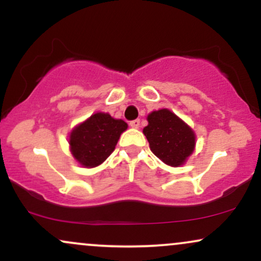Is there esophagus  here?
I'll list each match as a JSON object with an SVG mask.
<instances>
[{
	"mask_svg": "<svg viewBox=\"0 0 261 261\" xmlns=\"http://www.w3.org/2000/svg\"><path fill=\"white\" fill-rule=\"evenodd\" d=\"M130 126L134 127V128H139L140 127V120H139V119L130 121Z\"/></svg>",
	"mask_w": 261,
	"mask_h": 261,
	"instance_id": "esophagus-1",
	"label": "esophagus"
}]
</instances>
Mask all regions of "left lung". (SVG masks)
Masks as SVG:
<instances>
[{
  "label": "left lung",
  "mask_w": 261,
  "mask_h": 261,
  "mask_svg": "<svg viewBox=\"0 0 261 261\" xmlns=\"http://www.w3.org/2000/svg\"><path fill=\"white\" fill-rule=\"evenodd\" d=\"M147 120L143 134L151 151L168 166H181L195 147L193 130L168 109L151 113Z\"/></svg>",
  "instance_id": "left-lung-1"
}]
</instances>
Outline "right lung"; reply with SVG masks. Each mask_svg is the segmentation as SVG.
<instances>
[{"mask_svg": "<svg viewBox=\"0 0 261 261\" xmlns=\"http://www.w3.org/2000/svg\"><path fill=\"white\" fill-rule=\"evenodd\" d=\"M126 128V122L113 119L109 114H93L71 133V152L82 166L88 168L99 166L112 154Z\"/></svg>", "mask_w": 261, "mask_h": 261, "instance_id": "add662e5", "label": "right lung"}]
</instances>
